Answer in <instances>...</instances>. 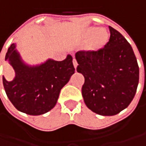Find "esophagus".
<instances>
[{
  "instance_id": "obj_1",
  "label": "esophagus",
  "mask_w": 146,
  "mask_h": 146,
  "mask_svg": "<svg viewBox=\"0 0 146 146\" xmlns=\"http://www.w3.org/2000/svg\"><path fill=\"white\" fill-rule=\"evenodd\" d=\"M73 65H74L75 69H76V67H77V66H78V63H77V61H76L75 58L73 59Z\"/></svg>"
}]
</instances>
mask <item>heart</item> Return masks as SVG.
I'll return each mask as SVG.
<instances>
[{"instance_id":"obj_1","label":"heart","mask_w":146,"mask_h":146,"mask_svg":"<svg viewBox=\"0 0 146 146\" xmlns=\"http://www.w3.org/2000/svg\"><path fill=\"white\" fill-rule=\"evenodd\" d=\"M110 40V34L105 28L94 27H85L82 30L79 40L84 44V50L88 53H97L103 49Z\"/></svg>"}]
</instances>
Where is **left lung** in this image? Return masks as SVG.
<instances>
[{"instance_id":"obj_1","label":"left lung","mask_w":146,"mask_h":146,"mask_svg":"<svg viewBox=\"0 0 146 146\" xmlns=\"http://www.w3.org/2000/svg\"><path fill=\"white\" fill-rule=\"evenodd\" d=\"M106 46L97 53H76L77 71L84 76L82 96L87 107L103 116L119 114L134 98L139 66L132 46L117 30L109 27Z\"/></svg>"}]
</instances>
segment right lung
<instances>
[{
	"mask_svg": "<svg viewBox=\"0 0 146 146\" xmlns=\"http://www.w3.org/2000/svg\"><path fill=\"white\" fill-rule=\"evenodd\" d=\"M5 60L15 72L12 81L2 77L6 95L16 109L30 115H43L53 109L61 89L75 73L70 55L63 61L48 59L42 64L29 66L22 60L15 44L9 46Z\"/></svg>",
	"mask_w": 146,
	"mask_h": 146,
	"instance_id": "obj_1",
	"label": "right lung"
}]
</instances>
